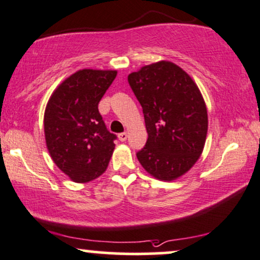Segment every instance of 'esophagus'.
<instances>
[{
    "instance_id": "esophagus-1",
    "label": "esophagus",
    "mask_w": 260,
    "mask_h": 260,
    "mask_svg": "<svg viewBox=\"0 0 260 260\" xmlns=\"http://www.w3.org/2000/svg\"><path fill=\"white\" fill-rule=\"evenodd\" d=\"M118 139H119L121 142H125V141L127 140V134L126 133H121L118 135Z\"/></svg>"
}]
</instances>
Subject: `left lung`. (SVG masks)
<instances>
[{
	"label": "left lung",
	"instance_id": "8db88e82",
	"mask_svg": "<svg viewBox=\"0 0 260 260\" xmlns=\"http://www.w3.org/2000/svg\"><path fill=\"white\" fill-rule=\"evenodd\" d=\"M127 81L142 106L148 133L137 159L153 177L175 181L204 150L208 118L203 95L184 70L165 60L141 67Z\"/></svg>",
	"mask_w": 260,
	"mask_h": 260
}]
</instances>
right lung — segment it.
I'll return each mask as SVG.
<instances>
[{"mask_svg": "<svg viewBox=\"0 0 260 260\" xmlns=\"http://www.w3.org/2000/svg\"><path fill=\"white\" fill-rule=\"evenodd\" d=\"M115 76L112 70H79L57 86L47 104L48 152L76 183L101 176L113 154L117 136L107 130L98 106Z\"/></svg>", "mask_w": 260, "mask_h": 260, "instance_id": "1", "label": "right lung"}]
</instances>
